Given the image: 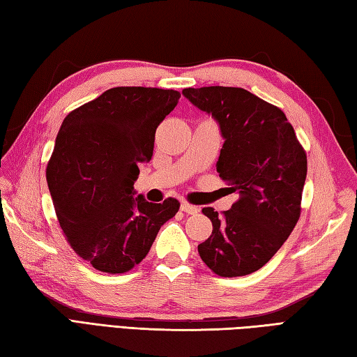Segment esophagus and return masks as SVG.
<instances>
[{
    "mask_svg": "<svg viewBox=\"0 0 357 357\" xmlns=\"http://www.w3.org/2000/svg\"><path fill=\"white\" fill-rule=\"evenodd\" d=\"M181 210H183L184 213H187V215H196L199 211L198 207L193 206V204H188V202L181 204Z\"/></svg>",
    "mask_w": 357,
    "mask_h": 357,
    "instance_id": "34e87169",
    "label": "esophagus"
}]
</instances>
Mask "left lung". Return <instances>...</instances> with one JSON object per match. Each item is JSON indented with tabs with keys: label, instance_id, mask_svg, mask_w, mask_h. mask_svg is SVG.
<instances>
[{
	"label": "left lung",
	"instance_id": "1",
	"mask_svg": "<svg viewBox=\"0 0 357 357\" xmlns=\"http://www.w3.org/2000/svg\"><path fill=\"white\" fill-rule=\"evenodd\" d=\"M196 107L211 113L224 146L216 170L239 199L219 215L202 208L213 231L198 245L201 259L222 278L262 268L290 236L301 216L307 155L276 105L241 87L184 89Z\"/></svg>",
	"mask_w": 357,
	"mask_h": 357
}]
</instances>
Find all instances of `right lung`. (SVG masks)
I'll use <instances>...</instances> for the list:
<instances>
[{
	"mask_svg": "<svg viewBox=\"0 0 357 357\" xmlns=\"http://www.w3.org/2000/svg\"><path fill=\"white\" fill-rule=\"evenodd\" d=\"M179 98L172 89L113 87L63 121L45 178L67 242L96 270H132L178 213L179 201L135 198L133 184Z\"/></svg>",
	"mask_w": 357,
	"mask_h": 357,
	"instance_id": "add662e5",
	"label": "right lung"
}]
</instances>
